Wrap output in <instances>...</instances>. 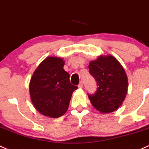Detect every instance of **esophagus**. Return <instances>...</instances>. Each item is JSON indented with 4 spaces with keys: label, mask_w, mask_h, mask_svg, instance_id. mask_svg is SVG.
<instances>
[{
    "label": "esophagus",
    "mask_w": 149,
    "mask_h": 149,
    "mask_svg": "<svg viewBox=\"0 0 149 149\" xmlns=\"http://www.w3.org/2000/svg\"><path fill=\"white\" fill-rule=\"evenodd\" d=\"M78 87L80 88H83V82H82V81H81V82H80V84H79V86H78Z\"/></svg>",
    "instance_id": "1"
}]
</instances>
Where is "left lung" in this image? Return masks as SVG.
Returning a JSON list of instances; mask_svg holds the SVG:
<instances>
[{
    "label": "left lung",
    "mask_w": 149,
    "mask_h": 149,
    "mask_svg": "<svg viewBox=\"0 0 149 149\" xmlns=\"http://www.w3.org/2000/svg\"><path fill=\"white\" fill-rule=\"evenodd\" d=\"M89 72L97 82L96 92L89 95L91 103L102 113L115 111L128 91V78L124 68L113 56H100L88 65Z\"/></svg>",
    "instance_id": "obj_1"
}]
</instances>
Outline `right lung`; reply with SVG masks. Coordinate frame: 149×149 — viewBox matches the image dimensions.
<instances>
[{
  "label": "right lung",
  "instance_id": "obj_1",
  "mask_svg": "<svg viewBox=\"0 0 149 149\" xmlns=\"http://www.w3.org/2000/svg\"><path fill=\"white\" fill-rule=\"evenodd\" d=\"M63 59L46 58L34 71L29 84L31 99L42 115L58 118L68 110L73 91L77 86L70 83L69 73L63 69Z\"/></svg>",
  "mask_w": 149,
  "mask_h": 149
}]
</instances>
